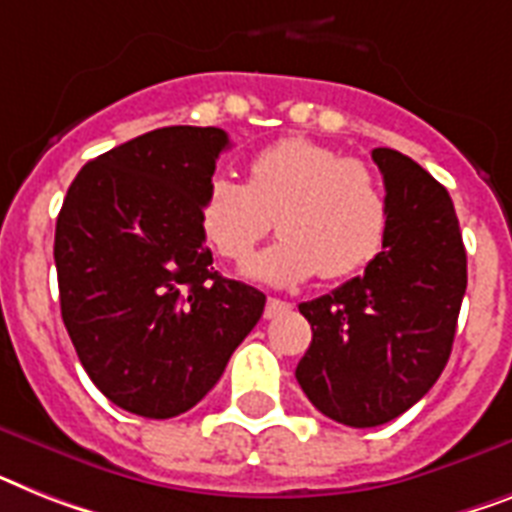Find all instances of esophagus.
I'll use <instances>...</instances> for the list:
<instances>
[{
  "label": "esophagus",
  "instance_id": "esophagus-1",
  "mask_svg": "<svg viewBox=\"0 0 512 512\" xmlns=\"http://www.w3.org/2000/svg\"><path fill=\"white\" fill-rule=\"evenodd\" d=\"M285 311H290V303L280 301V298H269L264 306V319H274V316L285 314Z\"/></svg>",
  "mask_w": 512,
  "mask_h": 512
}]
</instances>
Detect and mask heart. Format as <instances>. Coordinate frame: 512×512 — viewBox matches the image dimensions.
I'll return each mask as SVG.
<instances>
[{"label": "heart", "mask_w": 512, "mask_h": 512, "mask_svg": "<svg viewBox=\"0 0 512 512\" xmlns=\"http://www.w3.org/2000/svg\"><path fill=\"white\" fill-rule=\"evenodd\" d=\"M280 240L248 264L253 280L295 285L322 272L340 280L377 259L390 227L382 180L369 164L308 141L280 138L248 162V180L214 175L201 227L227 261H246L272 232Z\"/></svg>", "instance_id": "b5f03b06"}]
</instances>
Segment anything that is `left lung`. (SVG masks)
I'll use <instances>...</instances> for the list:
<instances>
[{
  "label": "left lung",
  "instance_id": "8db88e82",
  "mask_svg": "<svg viewBox=\"0 0 512 512\" xmlns=\"http://www.w3.org/2000/svg\"><path fill=\"white\" fill-rule=\"evenodd\" d=\"M390 227L382 253L329 295L301 303L311 345L295 379L337 424L398 418L447 366L466 295V248L445 185L411 156L374 149Z\"/></svg>",
  "mask_w": 512,
  "mask_h": 512
}]
</instances>
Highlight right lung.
Here are the masks:
<instances>
[{
  "label": "right lung",
  "mask_w": 512,
  "mask_h": 512,
  "mask_svg": "<svg viewBox=\"0 0 512 512\" xmlns=\"http://www.w3.org/2000/svg\"><path fill=\"white\" fill-rule=\"evenodd\" d=\"M225 130L172 125L96 156L54 232L59 308L83 369L122 411L172 418L219 382L266 295L211 266L201 198Z\"/></svg>",
  "instance_id": "1"
}]
</instances>
